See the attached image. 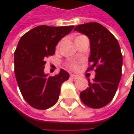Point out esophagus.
Listing matches in <instances>:
<instances>
[{
    "mask_svg": "<svg viewBox=\"0 0 134 134\" xmlns=\"http://www.w3.org/2000/svg\"><path fill=\"white\" fill-rule=\"evenodd\" d=\"M70 78H73V79H77V78L78 77V76H77V75H75V74H70Z\"/></svg>",
    "mask_w": 134,
    "mask_h": 134,
    "instance_id": "1",
    "label": "esophagus"
}]
</instances>
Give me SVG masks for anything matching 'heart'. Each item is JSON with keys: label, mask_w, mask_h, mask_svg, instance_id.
<instances>
[{"label": "heart", "mask_w": 134, "mask_h": 134, "mask_svg": "<svg viewBox=\"0 0 134 134\" xmlns=\"http://www.w3.org/2000/svg\"><path fill=\"white\" fill-rule=\"evenodd\" d=\"M81 36H79L76 37V39H78V38H80V37H81ZM76 39H75V40H76ZM59 46H60V43L58 44L57 47H59ZM69 67L71 68V69H76V68H77V65H76L75 64H69Z\"/></svg>", "instance_id": "heart-1"}]
</instances>
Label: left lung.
<instances>
[{"mask_svg": "<svg viewBox=\"0 0 134 134\" xmlns=\"http://www.w3.org/2000/svg\"><path fill=\"white\" fill-rule=\"evenodd\" d=\"M74 30L88 37L91 66L88 70L94 69L96 73L92 81L88 79L89 87L80 93V98L90 108H102L113 100L120 81L122 56L120 44L105 27L97 22L79 25Z\"/></svg>", "mask_w": 134, "mask_h": 134, "instance_id": "left-lung-1", "label": "left lung"}]
</instances>
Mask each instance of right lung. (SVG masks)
Here are the masks:
<instances>
[{"label": "right lung", "instance_id": "1", "mask_svg": "<svg viewBox=\"0 0 134 134\" xmlns=\"http://www.w3.org/2000/svg\"><path fill=\"white\" fill-rule=\"evenodd\" d=\"M74 25L37 26L18 42L14 52V74L24 99L33 108L47 109L59 98L61 85L69 79V74L60 69L50 77L44 73L46 57L55 53L56 46L69 34Z\"/></svg>", "mask_w": 134, "mask_h": 134}]
</instances>
